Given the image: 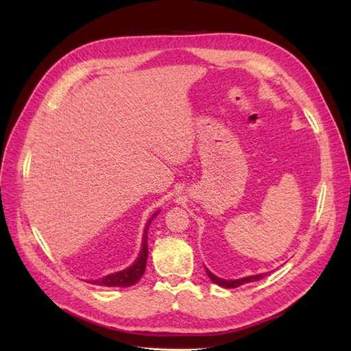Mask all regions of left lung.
Returning a JSON list of instances; mask_svg holds the SVG:
<instances>
[{"label":"left lung","mask_w":351,"mask_h":351,"mask_svg":"<svg viewBox=\"0 0 351 351\" xmlns=\"http://www.w3.org/2000/svg\"><path fill=\"white\" fill-rule=\"evenodd\" d=\"M206 269V268H205ZM206 275L209 277V280L212 282H215L221 287H224V289H236V287H240L246 282H253V281H259L265 277V274H259V275H250V277H244V278H239V280H221L218 278L217 275L212 274L209 269H206Z\"/></svg>","instance_id":"1"}]
</instances>
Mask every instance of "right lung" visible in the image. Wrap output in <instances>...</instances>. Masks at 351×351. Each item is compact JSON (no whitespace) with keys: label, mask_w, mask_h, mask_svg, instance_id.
Masks as SVG:
<instances>
[{"label":"right lung","mask_w":351,"mask_h":351,"mask_svg":"<svg viewBox=\"0 0 351 351\" xmlns=\"http://www.w3.org/2000/svg\"><path fill=\"white\" fill-rule=\"evenodd\" d=\"M156 214H158V212H155V214L149 218V221H147V224H146L145 231H143L142 249H141L139 256H137V259L134 261V263L130 265L129 268H125L120 272L105 275L104 278L95 280L92 284L105 285V287H130V285L136 284L137 281L141 280V277L146 269V261H147V228H149V224L152 222V219L156 217Z\"/></svg>","instance_id":"right-lung-1"}]
</instances>
